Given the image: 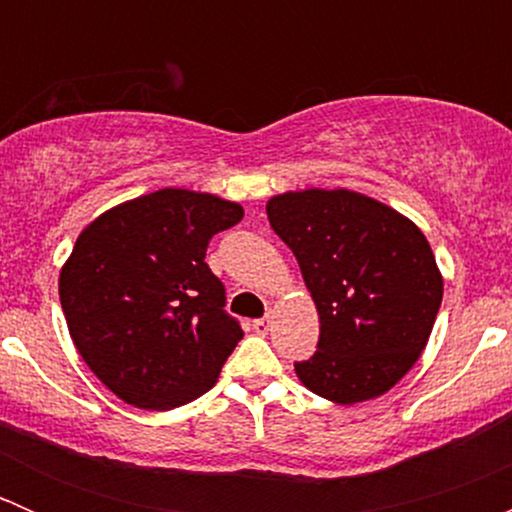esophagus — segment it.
I'll return each instance as SVG.
<instances>
[{"label": "esophagus", "mask_w": 512, "mask_h": 512, "mask_svg": "<svg viewBox=\"0 0 512 512\" xmlns=\"http://www.w3.org/2000/svg\"><path fill=\"white\" fill-rule=\"evenodd\" d=\"M270 317H262V319H255V322H252V329H255L257 334H267L270 332Z\"/></svg>", "instance_id": "esophagus-1"}]
</instances>
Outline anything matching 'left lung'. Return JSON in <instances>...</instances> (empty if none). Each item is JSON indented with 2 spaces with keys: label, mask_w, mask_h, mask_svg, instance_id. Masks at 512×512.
I'll list each match as a JSON object with an SVG mask.
<instances>
[{
  "label": "left lung",
  "mask_w": 512,
  "mask_h": 512,
  "mask_svg": "<svg viewBox=\"0 0 512 512\" xmlns=\"http://www.w3.org/2000/svg\"><path fill=\"white\" fill-rule=\"evenodd\" d=\"M319 312L317 352L294 361L314 394L356 404L386 394L421 356L443 297L423 232L352 190H304L267 203Z\"/></svg>",
  "instance_id": "obj_1"
}]
</instances>
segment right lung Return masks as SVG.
<instances>
[{
    "instance_id": "1",
    "label": "right lung",
    "mask_w": 512,
    "mask_h": 512,
    "mask_svg": "<svg viewBox=\"0 0 512 512\" xmlns=\"http://www.w3.org/2000/svg\"><path fill=\"white\" fill-rule=\"evenodd\" d=\"M242 208L165 188L86 227L59 277L71 339L126 404L168 411L213 389L242 339L225 285L205 262L215 232Z\"/></svg>"
}]
</instances>
